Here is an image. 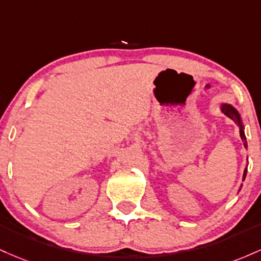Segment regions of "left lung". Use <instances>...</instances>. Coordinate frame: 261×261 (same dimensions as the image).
<instances>
[{
    "mask_svg": "<svg viewBox=\"0 0 261 261\" xmlns=\"http://www.w3.org/2000/svg\"><path fill=\"white\" fill-rule=\"evenodd\" d=\"M222 112L224 113L225 116H228L229 118H232L234 122L238 123V125L241 127V138L243 142H244V146L247 148V138H245L244 134V127H243L241 117H239L238 112L236 111V108H233L230 105H222ZM245 176H247V169L244 170V175H243V180H245Z\"/></svg>",
    "mask_w": 261,
    "mask_h": 261,
    "instance_id": "8db88e82",
    "label": "left lung"
}]
</instances>
